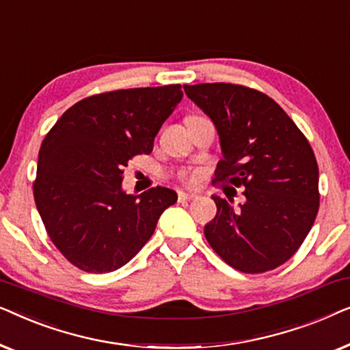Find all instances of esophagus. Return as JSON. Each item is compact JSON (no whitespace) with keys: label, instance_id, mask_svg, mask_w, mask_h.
I'll use <instances>...</instances> for the list:
<instances>
[{"label":"esophagus","instance_id":"34e87169","mask_svg":"<svg viewBox=\"0 0 350 350\" xmlns=\"http://www.w3.org/2000/svg\"><path fill=\"white\" fill-rule=\"evenodd\" d=\"M194 198H196V194H193V193H185V191H180V193H178L180 202H186V200H191Z\"/></svg>","mask_w":350,"mask_h":350}]
</instances>
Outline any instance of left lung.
<instances>
[{
    "label": "left lung",
    "mask_w": 350,
    "mask_h": 350,
    "mask_svg": "<svg viewBox=\"0 0 350 350\" xmlns=\"http://www.w3.org/2000/svg\"><path fill=\"white\" fill-rule=\"evenodd\" d=\"M212 119L223 159L218 180L243 186L245 202L212 196L204 234L234 269L258 274L295 255L319 212V165L309 142L266 94L237 84L183 85Z\"/></svg>",
    "instance_id": "left-lung-1"
}]
</instances>
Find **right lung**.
I'll use <instances>...</instances> for the list:
<instances>
[{"label": "right lung", "mask_w": 350, "mask_h": 350, "mask_svg": "<svg viewBox=\"0 0 350 350\" xmlns=\"http://www.w3.org/2000/svg\"><path fill=\"white\" fill-rule=\"evenodd\" d=\"M183 98L180 84L92 95L66 109L41 143L35 202L51 241L90 274L116 271L154 232L176 193L122 189L124 169L150 154L154 137Z\"/></svg>", "instance_id": "obj_1"}]
</instances>
